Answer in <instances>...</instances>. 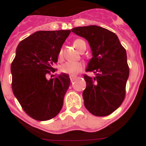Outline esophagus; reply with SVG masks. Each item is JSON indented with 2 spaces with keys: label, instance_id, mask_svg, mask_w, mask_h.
<instances>
[{
  "label": "esophagus",
  "instance_id": "obj_1",
  "mask_svg": "<svg viewBox=\"0 0 146 146\" xmlns=\"http://www.w3.org/2000/svg\"><path fill=\"white\" fill-rule=\"evenodd\" d=\"M70 80H71V81H72V82H73V81L74 80H75V78L77 77H76V76H74V75H70Z\"/></svg>",
  "mask_w": 146,
  "mask_h": 146
}]
</instances>
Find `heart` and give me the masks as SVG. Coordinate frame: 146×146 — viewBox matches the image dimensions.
I'll list each match as a JSON object with an SVG mask.
<instances>
[{
  "instance_id": "1",
  "label": "heart",
  "mask_w": 146,
  "mask_h": 146,
  "mask_svg": "<svg viewBox=\"0 0 146 146\" xmlns=\"http://www.w3.org/2000/svg\"><path fill=\"white\" fill-rule=\"evenodd\" d=\"M83 44H86V42L82 39H76L74 42V46L78 50H80ZM62 50H60L59 52V57H61ZM82 69V64L79 62H71L68 61L64 63L60 67V70L62 72L66 73V74H70V75H75L77 73H79Z\"/></svg>"
}]
</instances>
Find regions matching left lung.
I'll return each mask as SVG.
<instances>
[{
  "label": "left lung",
  "mask_w": 146,
  "mask_h": 146,
  "mask_svg": "<svg viewBox=\"0 0 146 146\" xmlns=\"http://www.w3.org/2000/svg\"><path fill=\"white\" fill-rule=\"evenodd\" d=\"M72 31L86 38L92 51L86 72L96 76L84 75L85 107L96 116H107L121 106L125 98L129 75L126 50L116 34L106 28L88 25L72 28Z\"/></svg>",
  "instance_id": "1"
}]
</instances>
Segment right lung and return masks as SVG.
I'll return each mask as SVG.
<instances>
[{"mask_svg":"<svg viewBox=\"0 0 146 146\" xmlns=\"http://www.w3.org/2000/svg\"><path fill=\"white\" fill-rule=\"evenodd\" d=\"M71 30L39 31L19 43L11 65V88L23 110L37 121H47L60 111L70 85L67 74L55 79L46 76L53 65Z\"/></svg>","mask_w":146,"mask_h":146,"instance_id":"add662e5","label":"right lung"}]
</instances>
